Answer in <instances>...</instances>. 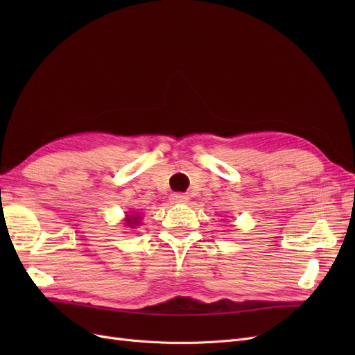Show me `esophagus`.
Here are the masks:
<instances>
[{
  "label": "esophagus",
  "instance_id": "obj_1",
  "mask_svg": "<svg viewBox=\"0 0 355 355\" xmlns=\"http://www.w3.org/2000/svg\"><path fill=\"white\" fill-rule=\"evenodd\" d=\"M188 200V197L182 192H176V194H171V201L173 202H185Z\"/></svg>",
  "mask_w": 355,
  "mask_h": 355
}]
</instances>
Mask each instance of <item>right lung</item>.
<instances>
[{"instance_id": "add662e5", "label": "right lung", "mask_w": 355, "mask_h": 355, "mask_svg": "<svg viewBox=\"0 0 355 355\" xmlns=\"http://www.w3.org/2000/svg\"><path fill=\"white\" fill-rule=\"evenodd\" d=\"M139 219H141V216L139 214H132V216H127V225L128 227H135V225H139Z\"/></svg>"}]
</instances>
